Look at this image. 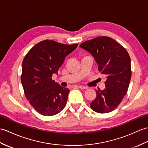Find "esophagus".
Masks as SVG:
<instances>
[{
    "mask_svg": "<svg viewBox=\"0 0 148 148\" xmlns=\"http://www.w3.org/2000/svg\"><path fill=\"white\" fill-rule=\"evenodd\" d=\"M78 87L79 88H81V89H87L88 88L87 87H86V86H78Z\"/></svg>",
    "mask_w": 148,
    "mask_h": 148,
    "instance_id": "esophagus-1",
    "label": "esophagus"
}]
</instances>
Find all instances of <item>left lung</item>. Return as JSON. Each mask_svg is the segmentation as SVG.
I'll return each mask as SVG.
<instances>
[{
  "label": "left lung",
  "instance_id": "1",
  "mask_svg": "<svg viewBox=\"0 0 148 148\" xmlns=\"http://www.w3.org/2000/svg\"><path fill=\"white\" fill-rule=\"evenodd\" d=\"M79 47L93 56L98 71L106 76V88L96 90L97 97L90 104L91 108L99 113L114 110L127 94L131 78L128 52L108 36L97 37L82 43Z\"/></svg>",
  "mask_w": 148,
  "mask_h": 148
}]
</instances>
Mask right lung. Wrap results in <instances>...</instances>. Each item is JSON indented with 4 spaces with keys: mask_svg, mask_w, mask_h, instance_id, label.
<instances>
[{
    "mask_svg": "<svg viewBox=\"0 0 148 148\" xmlns=\"http://www.w3.org/2000/svg\"><path fill=\"white\" fill-rule=\"evenodd\" d=\"M77 46L46 40L36 44L24 58L21 81L26 99L40 114L55 115L66 106L69 90L51 77Z\"/></svg>",
    "mask_w": 148,
    "mask_h": 148,
    "instance_id": "right-lung-1",
    "label": "right lung"
}]
</instances>
